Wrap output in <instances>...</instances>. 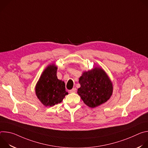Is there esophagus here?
<instances>
[{"label": "esophagus", "instance_id": "34e87169", "mask_svg": "<svg viewBox=\"0 0 148 148\" xmlns=\"http://www.w3.org/2000/svg\"><path fill=\"white\" fill-rule=\"evenodd\" d=\"M76 91H77L76 88H73L72 90H70V93H74V92H75Z\"/></svg>", "mask_w": 148, "mask_h": 148}]
</instances>
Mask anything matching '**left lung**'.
I'll return each instance as SVG.
<instances>
[{
  "instance_id": "1",
  "label": "left lung",
  "mask_w": 148,
  "mask_h": 148,
  "mask_svg": "<svg viewBox=\"0 0 148 148\" xmlns=\"http://www.w3.org/2000/svg\"><path fill=\"white\" fill-rule=\"evenodd\" d=\"M80 88L77 93L87 106L95 108L106 102L113 92V86L109 77L101 68L83 72L79 78Z\"/></svg>"
}]
</instances>
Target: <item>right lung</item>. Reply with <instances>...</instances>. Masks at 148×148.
<instances>
[{
	"label": "right lung",
	"instance_id": "obj_1",
	"mask_svg": "<svg viewBox=\"0 0 148 148\" xmlns=\"http://www.w3.org/2000/svg\"><path fill=\"white\" fill-rule=\"evenodd\" d=\"M57 70L54 64L49 65L36 84V94L45 107L60 103L69 94L66 91L64 82L57 78Z\"/></svg>",
	"mask_w": 148,
	"mask_h": 148
}]
</instances>
